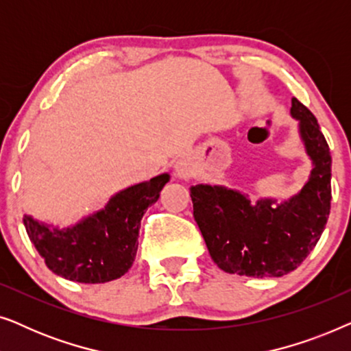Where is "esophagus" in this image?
<instances>
[{
	"instance_id": "obj_1",
	"label": "esophagus",
	"mask_w": 351,
	"mask_h": 351,
	"mask_svg": "<svg viewBox=\"0 0 351 351\" xmlns=\"http://www.w3.org/2000/svg\"><path fill=\"white\" fill-rule=\"evenodd\" d=\"M176 172L177 176L182 177V179H189L190 177V169L186 167V165H184V162H179V165L176 166Z\"/></svg>"
}]
</instances>
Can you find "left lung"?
I'll return each mask as SVG.
<instances>
[{
  "label": "left lung",
  "mask_w": 351,
  "mask_h": 351,
  "mask_svg": "<svg viewBox=\"0 0 351 351\" xmlns=\"http://www.w3.org/2000/svg\"><path fill=\"white\" fill-rule=\"evenodd\" d=\"M292 117L313 160L310 180L280 206L251 204L223 186H191L193 217L220 270L239 276H282L295 270L316 246L330 213V150L315 114L292 97Z\"/></svg>",
  "instance_id": "obj_1"
}]
</instances>
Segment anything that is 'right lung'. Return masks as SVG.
I'll return each instance as SVG.
<instances>
[{
  "mask_svg": "<svg viewBox=\"0 0 351 351\" xmlns=\"http://www.w3.org/2000/svg\"><path fill=\"white\" fill-rule=\"evenodd\" d=\"M169 176L129 186L107 208L73 228L49 230L25 215L27 234L46 267L65 280L108 282L123 276L136 261L138 230L145 210L160 198Z\"/></svg>",
  "mask_w": 351,
  "mask_h": 351,
  "instance_id": "right-lung-1",
  "label": "right lung"
}]
</instances>
